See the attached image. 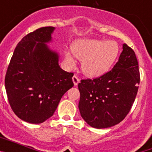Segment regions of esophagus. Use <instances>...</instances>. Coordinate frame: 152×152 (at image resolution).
<instances>
[{"instance_id":"1","label":"esophagus","mask_w":152,"mask_h":152,"mask_svg":"<svg viewBox=\"0 0 152 152\" xmlns=\"http://www.w3.org/2000/svg\"><path fill=\"white\" fill-rule=\"evenodd\" d=\"M72 80H73L74 84H75V86H77V84L80 82V79H79L78 77H77V76H76V75H74L73 77H72Z\"/></svg>"}]
</instances>
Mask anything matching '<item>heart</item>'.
I'll return each instance as SVG.
<instances>
[{
    "label": "heart",
    "instance_id": "1",
    "mask_svg": "<svg viewBox=\"0 0 152 152\" xmlns=\"http://www.w3.org/2000/svg\"><path fill=\"white\" fill-rule=\"evenodd\" d=\"M73 53L81 60V71L90 77H100L107 73L116 61L119 47L115 41L98 39H81L72 47ZM65 60L73 66L75 58L71 52H65Z\"/></svg>",
    "mask_w": 152,
    "mask_h": 152
}]
</instances>
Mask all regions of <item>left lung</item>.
<instances>
[{
    "mask_svg": "<svg viewBox=\"0 0 152 152\" xmlns=\"http://www.w3.org/2000/svg\"><path fill=\"white\" fill-rule=\"evenodd\" d=\"M140 82L135 52L123 44V52L112 70L96 78L78 84L80 116L91 127L109 128L119 123L135 101Z\"/></svg>",
    "mask_w": 152,
    "mask_h": 152,
    "instance_id": "1",
    "label": "left lung"
}]
</instances>
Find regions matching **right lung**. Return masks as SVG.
<instances>
[{
    "label": "right lung",
    "instance_id": "1",
    "mask_svg": "<svg viewBox=\"0 0 152 152\" xmlns=\"http://www.w3.org/2000/svg\"><path fill=\"white\" fill-rule=\"evenodd\" d=\"M55 29L42 27L24 36L5 76L10 107L20 119L33 124L50 118L63 95L74 86V74L60 68L58 53L47 45Z\"/></svg>",
    "mask_w": 152,
    "mask_h": 152
}]
</instances>
